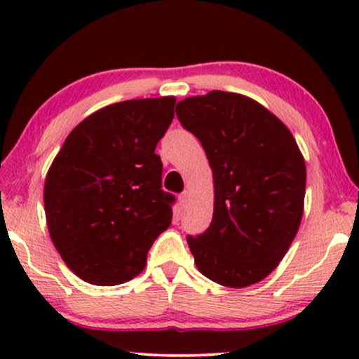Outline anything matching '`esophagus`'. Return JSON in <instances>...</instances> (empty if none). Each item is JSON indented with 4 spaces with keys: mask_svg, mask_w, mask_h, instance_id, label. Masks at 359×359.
<instances>
[{
    "mask_svg": "<svg viewBox=\"0 0 359 359\" xmlns=\"http://www.w3.org/2000/svg\"><path fill=\"white\" fill-rule=\"evenodd\" d=\"M187 199H189V192L184 191V192L179 196V203H180V205H184L185 203H187Z\"/></svg>",
    "mask_w": 359,
    "mask_h": 359,
    "instance_id": "obj_1",
    "label": "esophagus"
}]
</instances>
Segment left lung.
Returning a JSON list of instances; mask_svg holds the SVG:
<instances>
[{"instance_id":"left-lung-1","label":"left lung","mask_w":359,"mask_h":359,"mask_svg":"<svg viewBox=\"0 0 359 359\" xmlns=\"http://www.w3.org/2000/svg\"><path fill=\"white\" fill-rule=\"evenodd\" d=\"M214 177V214L187 236L197 270L224 287L253 285L285 257L300 226L306 163L280 119L241 94L211 90L175 108Z\"/></svg>"}]
</instances>
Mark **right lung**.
Returning <instances> with one entry per match:
<instances>
[{"label": "right lung", "instance_id": "obj_1", "mask_svg": "<svg viewBox=\"0 0 359 359\" xmlns=\"http://www.w3.org/2000/svg\"><path fill=\"white\" fill-rule=\"evenodd\" d=\"M175 97L106 106L65 138L45 179L50 238L77 277L118 285L145 269L148 250L172 222L175 196L162 189L156 143Z\"/></svg>", "mask_w": 359, "mask_h": 359}]
</instances>
